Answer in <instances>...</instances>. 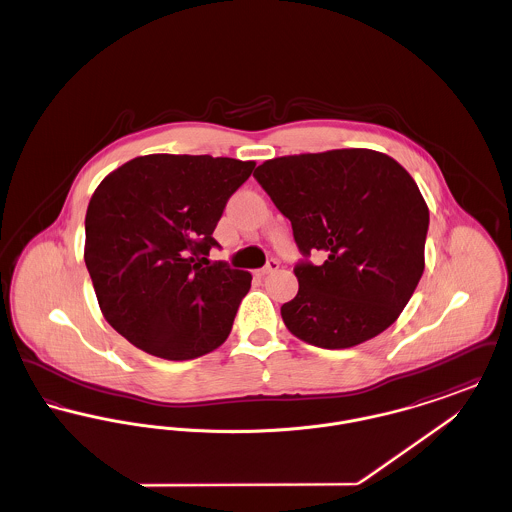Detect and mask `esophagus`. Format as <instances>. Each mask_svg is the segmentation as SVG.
Wrapping results in <instances>:
<instances>
[{"label": "esophagus", "mask_w": 512, "mask_h": 512, "mask_svg": "<svg viewBox=\"0 0 512 512\" xmlns=\"http://www.w3.org/2000/svg\"><path fill=\"white\" fill-rule=\"evenodd\" d=\"M278 267H280V263H278V261H274V259H270L267 265L259 270V276H267V274H270V272L278 270Z\"/></svg>", "instance_id": "34e87169"}]
</instances>
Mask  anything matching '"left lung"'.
Returning <instances> with one entry per match:
<instances>
[{"mask_svg":"<svg viewBox=\"0 0 512 512\" xmlns=\"http://www.w3.org/2000/svg\"><path fill=\"white\" fill-rule=\"evenodd\" d=\"M292 222L299 290L280 313L295 338L347 349L401 315L424 272L430 213L413 176L374 149H332L265 161L253 172Z\"/></svg>","mask_w":512,"mask_h":512,"instance_id":"1","label":"left lung"}]
</instances>
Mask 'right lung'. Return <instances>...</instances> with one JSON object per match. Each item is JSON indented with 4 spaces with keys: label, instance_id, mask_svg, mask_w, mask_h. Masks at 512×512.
I'll use <instances>...</instances> for the list:
<instances>
[{
    "label": "right lung",
    "instance_id": "add662e5",
    "mask_svg": "<svg viewBox=\"0 0 512 512\" xmlns=\"http://www.w3.org/2000/svg\"><path fill=\"white\" fill-rule=\"evenodd\" d=\"M253 169L255 161L153 153L101 180L86 211L84 261L122 338L167 361L226 341L251 274L207 255L228 197Z\"/></svg>",
    "mask_w": 512,
    "mask_h": 512
}]
</instances>
